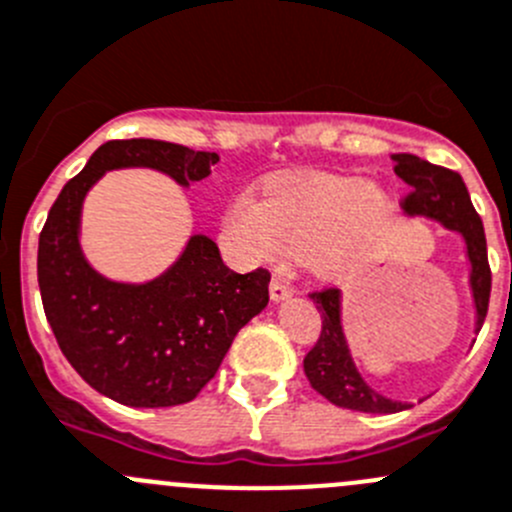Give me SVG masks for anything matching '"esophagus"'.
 <instances>
[{
  "label": "esophagus",
  "mask_w": 512,
  "mask_h": 512,
  "mask_svg": "<svg viewBox=\"0 0 512 512\" xmlns=\"http://www.w3.org/2000/svg\"><path fill=\"white\" fill-rule=\"evenodd\" d=\"M269 294H271V299H274V301H284V299H289L291 294H294V289H291V286L286 284L284 279H271Z\"/></svg>",
  "instance_id": "obj_1"
}]
</instances>
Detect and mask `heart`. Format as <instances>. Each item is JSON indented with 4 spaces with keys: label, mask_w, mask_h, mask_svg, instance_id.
Here are the masks:
<instances>
[{
    "label": "heart",
    "mask_w": 512,
    "mask_h": 512,
    "mask_svg": "<svg viewBox=\"0 0 512 512\" xmlns=\"http://www.w3.org/2000/svg\"><path fill=\"white\" fill-rule=\"evenodd\" d=\"M392 201L357 175L309 173L276 180L266 201L233 198L223 236L248 264H281L294 253L326 279L352 274L387 221Z\"/></svg>",
    "instance_id": "1"
}]
</instances>
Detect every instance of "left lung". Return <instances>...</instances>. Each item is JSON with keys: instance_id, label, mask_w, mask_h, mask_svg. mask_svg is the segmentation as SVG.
I'll return each instance as SVG.
<instances>
[{"instance_id": "1", "label": "left lung", "mask_w": 512, "mask_h": 512, "mask_svg": "<svg viewBox=\"0 0 512 512\" xmlns=\"http://www.w3.org/2000/svg\"><path fill=\"white\" fill-rule=\"evenodd\" d=\"M394 173L410 186V193L402 201L407 216H427L440 221L450 231L460 233L465 241L467 261H470V289L475 301V332H480L490 301V264L488 243H485L483 221L478 211L472 208L470 193L462 183L460 173L442 165H432L427 160L410 153H394ZM321 314V334L304 357V372L311 387L326 397L332 405L357 412H389L407 410L402 402L382 397L374 392L359 374L352 354H349L347 339L342 329V294L339 289H321L309 294Z\"/></svg>"}]
</instances>
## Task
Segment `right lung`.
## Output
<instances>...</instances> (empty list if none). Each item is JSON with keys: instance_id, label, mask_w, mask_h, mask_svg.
<instances>
[{"instance_id": "obj_1", "label": "right lung", "mask_w": 512, "mask_h": 512, "mask_svg": "<svg viewBox=\"0 0 512 512\" xmlns=\"http://www.w3.org/2000/svg\"><path fill=\"white\" fill-rule=\"evenodd\" d=\"M216 163L218 153L165 140H110L67 180L40 233L37 281L57 344L92 389L120 405L175 407L196 399L238 329L269 304L271 274H236L216 243L198 233L158 279L110 281L82 256V201L107 170L153 168L191 186Z\"/></svg>"}]
</instances>
